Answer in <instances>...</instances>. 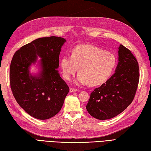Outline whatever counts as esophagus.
<instances>
[{
  "mask_svg": "<svg viewBox=\"0 0 151 151\" xmlns=\"http://www.w3.org/2000/svg\"><path fill=\"white\" fill-rule=\"evenodd\" d=\"M78 91V90H77V89H76V88H70V93H73V92H75V91Z\"/></svg>",
  "mask_w": 151,
  "mask_h": 151,
  "instance_id": "obj_1",
  "label": "esophagus"
}]
</instances>
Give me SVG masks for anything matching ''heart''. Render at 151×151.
Listing matches in <instances>:
<instances>
[{"mask_svg":"<svg viewBox=\"0 0 151 151\" xmlns=\"http://www.w3.org/2000/svg\"><path fill=\"white\" fill-rule=\"evenodd\" d=\"M63 77L70 81L78 71L76 84L100 85L112 75L116 64L114 55L97 46L82 44L72 49L70 55H65L60 60Z\"/></svg>","mask_w":151,"mask_h":151,"instance_id":"1","label":"heart"}]
</instances>
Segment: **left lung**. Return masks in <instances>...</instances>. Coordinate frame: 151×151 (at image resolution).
Returning a JSON list of instances; mask_svg holds the SVG:
<instances>
[{
  "mask_svg": "<svg viewBox=\"0 0 151 151\" xmlns=\"http://www.w3.org/2000/svg\"><path fill=\"white\" fill-rule=\"evenodd\" d=\"M115 73L90 95L86 109L93 117L109 119L127 108L135 96L139 82V67L128 49L121 45Z\"/></svg>",
  "mask_w": 151,
  "mask_h": 151,
  "instance_id": "left-lung-1",
  "label": "left lung"
}]
</instances>
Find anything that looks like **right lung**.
Returning <instances> with one entry per match:
<instances>
[{"instance_id":"1","label":"right lung","mask_w":151,"mask_h":151,"mask_svg":"<svg viewBox=\"0 0 151 151\" xmlns=\"http://www.w3.org/2000/svg\"><path fill=\"white\" fill-rule=\"evenodd\" d=\"M66 40L51 36L37 39L16 51L12 58L10 86L15 100L30 116L44 120L55 116L62 109L69 91L61 78L59 67L61 47ZM42 70L32 76L29 68L37 56Z\"/></svg>"}]
</instances>
